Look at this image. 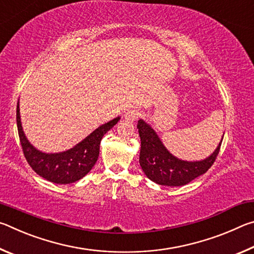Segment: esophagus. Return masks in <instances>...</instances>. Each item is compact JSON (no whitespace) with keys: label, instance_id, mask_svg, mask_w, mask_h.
Instances as JSON below:
<instances>
[{"label":"esophagus","instance_id":"34e87169","mask_svg":"<svg viewBox=\"0 0 254 254\" xmlns=\"http://www.w3.org/2000/svg\"><path fill=\"white\" fill-rule=\"evenodd\" d=\"M139 117V112L135 110L127 111L126 114H124V119L127 120V121H135V119Z\"/></svg>","mask_w":254,"mask_h":254}]
</instances>
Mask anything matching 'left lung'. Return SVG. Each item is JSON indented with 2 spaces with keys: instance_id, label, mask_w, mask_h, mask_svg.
I'll return each instance as SVG.
<instances>
[{
  "instance_id": "1",
  "label": "left lung",
  "mask_w": 254,
  "mask_h": 254,
  "mask_svg": "<svg viewBox=\"0 0 254 254\" xmlns=\"http://www.w3.org/2000/svg\"><path fill=\"white\" fill-rule=\"evenodd\" d=\"M136 127L139 128L141 139L139 160L141 168L150 180L163 186H184L205 174L220 152L223 140L215 151L204 160L185 161L173 156L167 150L156 131L143 120L137 121Z\"/></svg>"
}]
</instances>
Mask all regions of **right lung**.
Wrapping results in <instances>:
<instances>
[{
    "label": "right lung",
    "mask_w": 254,
    "mask_h": 254,
    "mask_svg": "<svg viewBox=\"0 0 254 254\" xmlns=\"http://www.w3.org/2000/svg\"><path fill=\"white\" fill-rule=\"evenodd\" d=\"M120 121V117L98 127L74 148L59 153H45L29 142L21 124L19 102L16 105V124L23 154L30 167L46 180L55 184H71L87 175L95 165L102 137Z\"/></svg>",
    "instance_id": "1"
}]
</instances>
